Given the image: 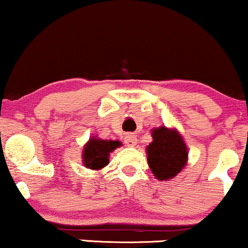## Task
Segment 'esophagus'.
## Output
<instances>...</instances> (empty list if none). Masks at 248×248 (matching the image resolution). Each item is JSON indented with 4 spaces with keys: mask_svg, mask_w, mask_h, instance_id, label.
<instances>
[{
    "mask_svg": "<svg viewBox=\"0 0 248 248\" xmlns=\"http://www.w3.org/2000/svg\"><path fill=\"white\" fill-rule=\"evenodd\" d=\"M124 143H126L128 147H134L137 143L136 136L133 135V134H127V135L124 136Z\"/></svg>",
    "mask_w": 248,
    "mask_h": 248,
    "instance_id": "obj_1",
    "label": "esophagus"
}]
</instances>
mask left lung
<instances>
[{"label": "left lung", "instance_id": "1", "mask_svg": "<svg viewBox=\"0 0 248 248\" xmlns=\"http://www.w3.org/2000/svg\"><path fill=\"white\" fill-rule=\"evenodd\" d=\"M154 141L148 145V164L155 177L159 180L171 179L186 165L187 153L177 130L159 127L153 130Z\"/></svg>", "mask_w": 248, "mask_h": 248}]
</instances>
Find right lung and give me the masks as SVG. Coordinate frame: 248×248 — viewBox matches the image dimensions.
<instances>
[{"mask_svg": "<svg viewBox=\"0 0 248 248\" xmlns=\"http://www.w3.org/2000/svg\"><path fill=\"white\" fill-rule=\"evenodd\" d=\"M121 143L119 141H105V140L92 139L86 143L83 151L84 166L91 170L105 168L108 164L109 153L118 148Z\"/></svg>", "mask_w": 248, "mask_h": 248, "instance_id": "right-lung-1", "label": "right lung"}]
</instances>
